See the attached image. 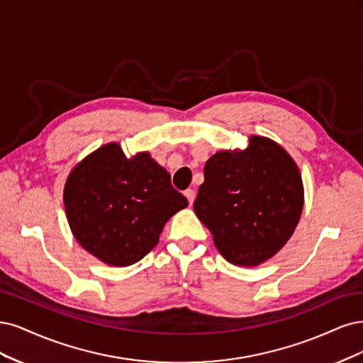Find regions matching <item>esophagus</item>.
Masks as SVG:
<instances>
[{"label": "esophagus", "instance_id": "esophagus-1", "mask_svg": "<svg viewBox=\"0 0 363 363\" xmlns=\"http://www.w3.org/2000/svg\"><path fill=\"white\" fill-rule=\"evenodd\" d=\"M184 196H185L186 199H189V203H190V205H193V202H194V197H196L194 190H191V189L185 190V191H184Z\"/></svg>", "mask_w": 363, "mask_h": 363}]
</instances>
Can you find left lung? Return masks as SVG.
Here are the masks:
<instances>
[{
	"label": "left lung",
	"mask_w": 363,
	"mask_h": 363,
	"mask_svg": "<svg viewBox=\"0 0 363 363\" xmlns=\"http://www.w3.org/2000/svg\"><path fill=\"white\" fill-rule=\"evenodd\" d=\"M203 177L194 213L230 264L259 265L294 233L305 202L301 174L273 140L252 135L242 150L217 152Z\"/></svg>",
	"instance_id": "obj_1"
}]
</instances>
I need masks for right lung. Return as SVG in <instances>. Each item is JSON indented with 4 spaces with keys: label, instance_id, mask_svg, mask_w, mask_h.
Listing matches in <instances>:
<instances>
[{
    "label": "right lung",
    "instance_id": "obj_1",
    "mask_svg": "<svg viewBox=\"0 0 363 363\" xmlns=\"http://www.w3.org/2000/svg\"><path fill=\"white\" fill-rule=\"evenodd\" d=\"M63 201L81 247L128 267L155 247L167 220L189 205L149 152L126 158L119 143L91 152L69 173Z\"/></svg>",
    "mask_w": 363,
    "mask_h": 363
}]
</instances>
